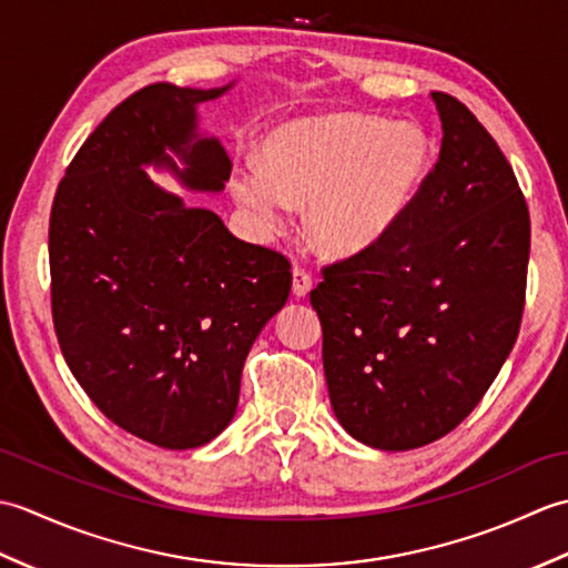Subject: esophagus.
I'll return each mask as SVG.
<instances>
[{"label":"esophagus","instance_id":"esophagus-1","mask_svg":"<svg viewBox=\"0 0 568 568\" xmlns=\"http://www.w3.org/2000/svg\"><path fill=\"white\" fill-rule=\"evenodd\" d=\"M312 291V275L305 268H293V295L295 297H307Z\"/></svg>","mask_w":568,"mask_h":568}]
</instances>
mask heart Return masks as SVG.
Segmentation results:
<instances>
[{
  "label": "heart",
  "instance_id": "obj_1",
  "mask_svg": "<svg viewBox=\"0 0 568 568\" xmlns=\"http://www.w3.org/2000/svg\"><path fill=\"white\" fill-rule=\"evenodd\" d=\"M432 165L434 141L422 124L329 112L275 126L261 141V165L234 168L229 190L261 234L285 229L291 204H307L312 244L352 258L407 220Z\"/></svg>",
  "mask_w": 568,
  "mask_h": 568
}]
</instances>
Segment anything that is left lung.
Wrapping results in <instances>:
<instances>
[{
	"label": "left lung",
	"instance_id": "1",
	"mask_svg": "<svg viewBox=\"0 0 568 568\" xmlns=\"http://www.w3.org/2000/svg\"><path fill=\"white\" fill-rule=\"evenodd\" d=\"M442 149L413 212L358 256L322 268L310 293L339 425L361 444L407 452L470 415L520 332L529 212L484 124L432 92Z\"/></svg>",
	"mask_w": 568,
	"mask_h": 568
}]
</instances>
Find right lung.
I'll return each mask as SVG.
<instances>
[{
    "label": "right lung",
    "mask_w": 568,
    "mask_h": 568,
    "mask_svg": "<svg viewBox=\"0 0 568 568\" xmlns=\"http://www.w3.org/2000/svg\"><path fill=\"white\" fill-rule=\"evenodd\" d=\"M229 88L155 82L114 106L68 165L48 226L68 368L114 425L163 449H195L234 419L244 361L293 285L285 256L146 175L224 190L232 161L197 131V106Z\"/></svg>",
    "instance_id": "obj_1"
}]
</instances>
